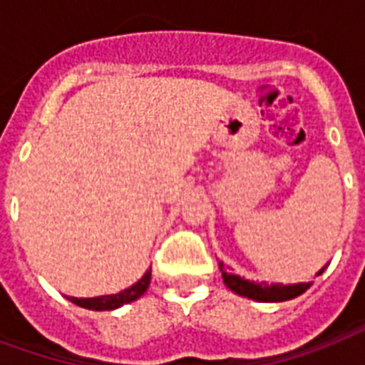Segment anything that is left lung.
Instances as JSON below:
<instances>
[{
  "label": "left lung",
  "mask_w": 365,
  "mask_h": 365,
  "mask_svg": "<svg viewBox=\"0 0 365 365\" xmlns=\"http://www.w3.org/2000/svg\"><path fill=\"white\" fill-rule=\"evenodd\" d=\"M222 272V279L227 284L228 289L238 293L242 297L253 299V301H261V303H282V301H289V299L299 297L301 293L309 289L310 284H267V282H250V279L240 278L238 274L227 272V267L219 262ZM324 272L322 268L318 276Z\"/></svg>",
  "instance_id": "1"
}]
</instances>
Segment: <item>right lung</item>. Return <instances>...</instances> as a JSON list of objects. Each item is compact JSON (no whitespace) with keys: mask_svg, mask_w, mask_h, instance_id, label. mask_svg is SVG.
Masks as SVG:
<instances>
[{"mask_svg":"<svg viewBox=\"0 0 365 365\" xmlns=\"http://www.w3.org/2000/svg\"><path fill=\"white\" fill-rule=\"evenodd\" d=\"M152 278V268H148L144 276L138 279L137 284H133L131 287L115 293V295H101V297H89V299H78V297H68V301H72L74 304L81 307V309H89V310H114L120 309L123 304L133 303L137 301L138 297H143L148 285H150Z\"/></svg>","mask_w":365,"mask_h":365,"instance_id":"1","label":"right lung"}]
</instances>
